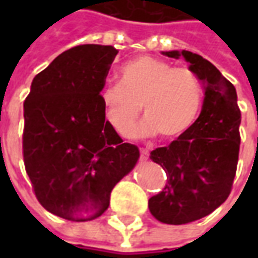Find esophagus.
<instances>
[{
    "mask_svg": "<svg viewBox=\"0 0 258 258\" xmlns=\"http://www.w3.org/2000/svg\"><path fill=\"white\" fill-rule=\"evenodd\" d=\"M140 157H141V160H148V159H149V152L146 151V149H141Z\"/></svg>",
    "mask_w": 258,
    "mask_h": 258,
    "instance_id": "1",
    "label": "esophagus"
}]
</instances>
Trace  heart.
I'll use <instances>...</instances> for the list:
<instances>
[{
    "mask_svg": "<svg viewBox=\"0 0 258 258\" xmlns=\"http://www.w3.org/2000/svg\"><path fill=\"white\" fill-rule=\"evenodd\" d=\"M105 117L116 133L125 135L142 112L141 134H160L173 141L188 133L199 116L203 88L186 68H174L162 59L142 55L120 68V84L101 91Z\"/></svg>",
    "mask_w": 258,
    "mask_h": 258,
    "instance_id": "obj_1",
    "label": "heart"
}]
</instances>
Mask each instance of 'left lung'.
Masks as SVG:
<instances>
[{"mask_svg":"<svg viewBox=\"0 0 258 258\" xmlns=\"http://www.w3.org/2000/svg\"><path fill=\"white\" fill-rule=\"evenodd\" d=\"M163 55H182L205 84L202 112L189 131L151 152L152 160L167 175L162 192L148 202L151 214L157 221L181 225L209 216L231 194L240 146V110L233 84L209 60L189 51Z\"/></svg>","mask_w":258,"mask_h":258,"instance_id":"1","label":"left lung"}]
</instances>
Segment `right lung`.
<instances>
[{
	"mask_svg": "<svg viewBox=\"0 0 258 258\" xmlns=\"http://www.w3.org/2000/svg\"><path fill=\"white\" fill-rule=\"evenodd\" d=\"M117 53L112 45L70 48L33 79L23 103L26 173L40 205L69 221L102 216L140 157L105 120L101 102Z\"/></svg>",
	"mask_w": 258,
	"mask_h": 258,
	"instance_id": "add662e5",
	"label": "right lung"
}]
</instances>
